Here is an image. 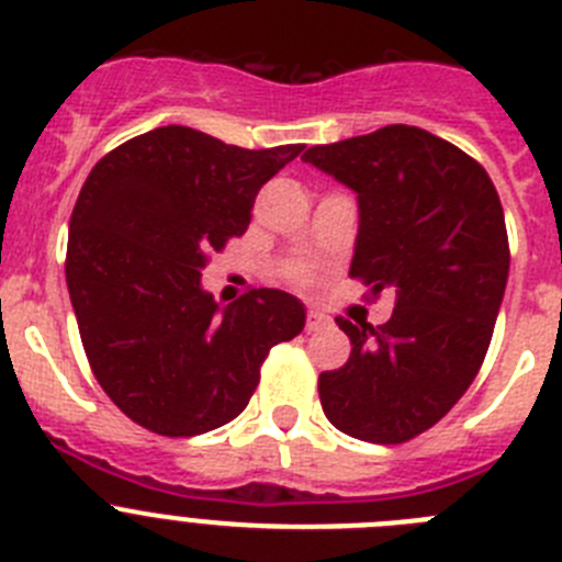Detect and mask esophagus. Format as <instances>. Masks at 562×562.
<instances>
[{
    "label": "esophagus",
    "instance_id": "esophagus-1",
    "mask_svg": "<svg viewBox=\"0 0 562 562\" xmlns=\"http://www.w3.org/2000/svg\"><path fill=\"white\" fill-rule=\"evenodd\" d=\"M329 326V317L321 315V312H306V331H321Z\"/></svg>",
    "mask_w": 562,
    "mask_h": 562
}]
</instances>
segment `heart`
<instances>
[{
	"label": "heart",
	"mask_w": 562,
	"mask_h": 562,
	"mask_svg": "<svg viewBox=\"0 0 562 562\" xmlns=\"http://www.w3.org/2000/svg\"><path fill=\"white\" fill-rule=\"evenodd\" d=\"M310 281H312V272L310 270L295 272V284H310Z\"/></svg>",
	"instance_id": "obj_1"
}]
</instances>
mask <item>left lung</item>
<instances>
[{
  "mask_svg": "<svg viewBox=\"0 0 562 562\" xmlns=\"http://www.w3.org/2000/svg\"><path fill=\"white\" fill-rule=\"evenodd\" d=\"M304 160L357 191L349 276L396 292L389 324L337 317L351 355L317 376L326 419L374 445L434 428L479 374L509 276L504 207L490 173L416 126L306 148Z\"/></svg>",
  "mask_w": 562,
  "mask_h": 562,
  "instance_id": "1",
  "label": "left lung"
}]
</instances>
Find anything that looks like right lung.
Instances as JSON below:
<instances>
[{"instance_id":"obj_1","label":"right lung","mask_w":562,"mask_h":562,"mask_svg":"<svg viewBox=\"0 0 562 562\" xmlns=\"http://www.w3.org/2000/svg\"><path fill=\"white\" fill-rule=\"evenodd\" d=\"M301 151L160 126L89 171L69 220V301L89 369L140 428L200 436L227 425L272 346L304 329L290 292L250 286L220 310L200 286L211 252L247 231L261 186Z\"/></svg>"}]
</instances>
